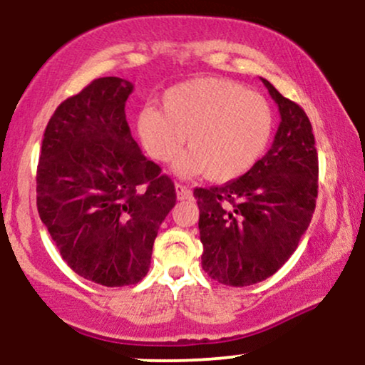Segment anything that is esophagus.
I'll list each match as a JSON object with an SVG mask.
<instances>
[{
	"label": "esophagus",
	"mask_w": 365,
	"mask_h": 365,
	"mask_svg": "<svg viewBox=\"0 0 365 365\" xmlns=\"http://www.w3.org/2000/svg\"><path fill=\"white\" fill-rule=\"evenodd\" d=\"M175 190H177V197L180 200L190 199V197H192V192L188 190L185 185H182V183H175Z\"/></svg>",
	"instance_id": "obj_1"
}]
</instances>
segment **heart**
I'll return each mask as SVG.
<instances>
[{
	"instance_id": "1",
	"label": "heart",
	"mask_w": 365,
	"mask_h": 365,
	"mask_svg": "<svg viewBox=\"0 0 365 365\" xmlns=\"http://www.w3.org/2000/svg\"><path fill=\"white\" fill-rule=\"evenodd\" d=\"M159 106L137 113V135L159 163L177 156L187 137L190 149L175 165L182 177L206 175L215 182L242 177L257 165L273 135L274 115L267 99L228 78L178 83L161 96Z\"/></svg>"
}]
</instances>
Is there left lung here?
<instances>
[{
    "instance_id": "1",
    "label": "left lung",
    "mask_w": 365,
    "mask_h": 365,
    "mask_svg": "<svg viewBox=\"0 0 365 365\" xmlns=\"http://www.w3.org/2000/svg\"><path fill=\"white\" fill-rule=\"evenodd\" d=\"M278 104L273 145L252 170L225 185L195 188L202 269L228 287L274 274L311 223L317 199V150L302 108L262 78Z\"/></svg>"
}]
</instances>
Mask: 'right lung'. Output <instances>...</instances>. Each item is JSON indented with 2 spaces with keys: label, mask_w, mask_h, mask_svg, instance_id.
Instances as JSON below:
<instances>
[{
  "label": "right lung",
  "mask_w": 365,
  "mask_h": 365,
  "mask_svg": "<svg viewBox=\"0 0 365 365\" xmlns=\"http://www.w3.org/2000/svg\"><path fill=\"white\" fill-rule=\"evenodd\" d=\"M133 86L92 81L65 99L44 130L37 211L63 261L103 287L148 274L154 238L177 202L175 185L133 140L125 103Z\"/></svg>",
  "instance_id": "1"
}]
</instances>
